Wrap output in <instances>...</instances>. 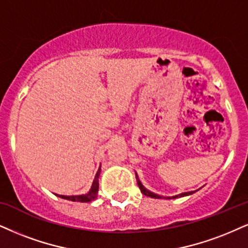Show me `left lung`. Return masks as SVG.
<instances>
[{
  "label": "left lung",
  "instance_id": "8db88e82",
  "mask_svg": "<svg viewBox=\"0 0 248 248\" xmlns=\"http://www.w3.org/2000/svg\"><path fill=\"white\" fill-rule=\"evenodd\" d=\"M136 178H137V183H138V186H139L140 191H141V193H142L143 195H146V197H151V198H153V199H176V198H179V197H185V195H189V194L194 193V192H195V191L183 192V193L177 194V195H172V197H161V195H157V194L153 193V192L148 191L147 188L143 187V185L141 184V183H140V180L138 179V176H137V173H136Z\"/></svg>",
  "mask_w": 248,
  "mask_h": 248
}]
</instances>
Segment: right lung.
Wrapping results in <instances>:
<instances>
[{
    "label": "right lung",
    "mask_w": 248,
    "mask_h": 248,
    "mask_svg": "<svg viewBox=\"0 0 248 248\" xmlns=\"http://www.w3.org/2000/svg\"><path fill=\"white\" fill-rule=\"evenodd\" d=\"M101 169L99 168L97 170L95 178L93 180V184H92V187L90 189V192L86 194H81V195H59L62 199H66V200L70 201H77V202H90V201L95 200L97 198V192H99V176H100Z\"/></svg>",
    "instance_id": "add662e5"
}]
</instances>
